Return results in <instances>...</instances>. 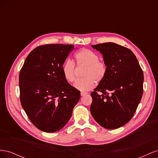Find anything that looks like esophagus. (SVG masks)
I'll list each match as a JSON object with an SVG mask.
<instances>
[{"label":"esophagus","instance_id":"1","mask_svg":"<svg viewBox=\"0 0 158 158\" xmlns=\"http://www.w3.org/2000/svg\"><path fill=\"white\" fill-rule=\"evenodd\" d=\"M87 94H88V93L87 92H80V95H82V96H84V95H87Z\"/></svg>","mask_w":158,"mask_h":158}]
</instances>
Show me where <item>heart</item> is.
Listing matches in <instances>:
<instances>
[{
    "label": "heart",
    "instance_id": "b5f03b06",
    "mask_svg": "<svg viewBox=\"0 0 158 158\" xmlns=\"http://www.w3.org/2000/svg\"><path fill=\"white\" fill-rule=\"evenodd\" d=\"M74 58L78 66H85L82 73L84 78L77 80L74 84L76 89L82 92L89 91L95 86V81L100 82L106 77L107 64L99 60V56L95 52L88 49H82L76 52ZM75 71L74 64L71 60L65 61L62 66V73L69 82L74 81Z\"/></svg>",
    "mask_w": 158,
    "mask_h": 158
}]
</instances>
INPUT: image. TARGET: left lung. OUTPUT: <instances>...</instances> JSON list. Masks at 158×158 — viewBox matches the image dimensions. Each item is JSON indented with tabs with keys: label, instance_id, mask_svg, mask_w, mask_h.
<instances>
[{
	"label": "left lung",
	"instance_id": "1",
	"mask_svg": "<svg viewBox=\"0 0 158 158\" xmlns=\"http://www.w3.org/2000/svg\"><path fill=\"white\" fill-rule=\"evenodd\" d=\"M92 47L103 55L107 72L91 93L90 112L99 125L118 128L136 112L143 94L144 74L136 56L127 47L111 42Z\"/></svg>",
	"mask_w": 158,
	"mask_h": 158
}]
</instances>
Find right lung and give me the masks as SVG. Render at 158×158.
I'll list each match as a JSON object with an SVG mask.
<instances>
[{
	"instance_id": "right-lung-1",
	"label": "right lung",
	"mask_w": 158,
	"mask_h": 158,
	"mask_svg": "<svg viewBox=\"0 0 158 158\" xmlns=\"http://www.w3.org/2000/svg\"><path fill=\"white\" fill-rule=\"evenodd\" d=\"M73 45L47 44L36 47L19 74L22 106L33 125L46 132H56L69 121L80 92L70 85L62 66Z\"/></svg>"
}]
</instances>
